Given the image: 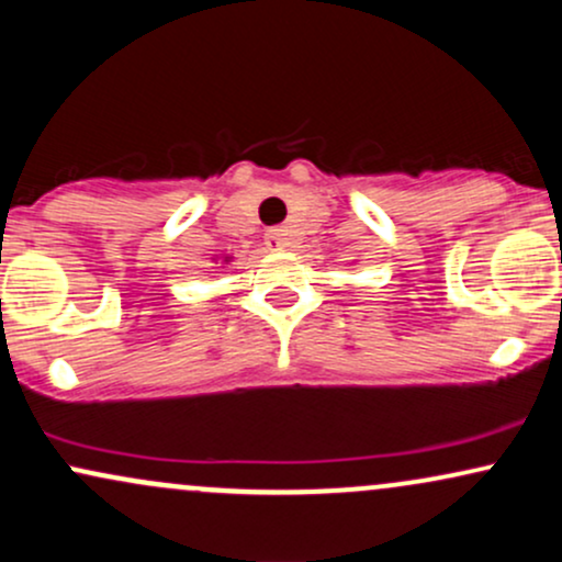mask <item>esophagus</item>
Instances as JSON below:
<instances>
[{"mask_svg":"<svg viewBox=\"0 0 562 562\" xmlns=\"http://www.w3.org/2000/svg\"><path fill=\"white\" fill-rule=\"evenodd\" d=\"M263 240H267V248L269 250H282V248H288V237H285V229H269L267 232V237H263Z\"/></svg>","mask_w":562,"mask_h":562,"instance_id":"esophagus-1","label":"esophagus"}]
</instances>
